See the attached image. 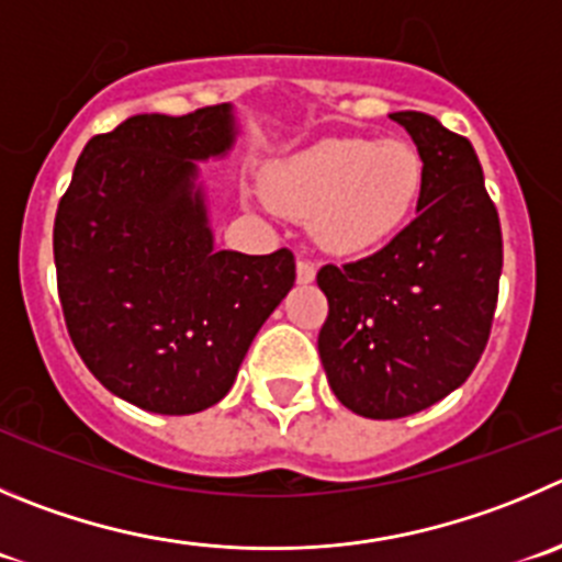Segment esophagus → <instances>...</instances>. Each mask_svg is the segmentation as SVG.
I'll use <instances>...</instances> for the list:
<instances>
[{
	"label": "esophagus",
	"instance_id": "obj_1",
	"mask_svg": "<svg viewBox=\"0 0 562 562\" xmlns=\"http://www.w3.org/2000/svg\"><path fill=\"white\" fill-rule=\"evenodd\" d=\"M314 276H317V265L308 259H297V281L301 284H312Z\"/></svg>",
	"mask_w": 562,
	"mask_h": 562
}]
</instances>
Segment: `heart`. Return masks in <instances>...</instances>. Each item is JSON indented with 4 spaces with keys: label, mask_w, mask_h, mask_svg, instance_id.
<instances>
[{
    "label": "heart",
    "mask_w": 562,
    "mask_h": 562,
    "mask_svg": "<svg viewBox=\"0 0 562 562\" xmlns=\"http://www.w3.org/2000/svg\"><path fill=\"white\" fill-rule=\"evenodd\" d=\"M425 162L408 140L328 137L267 170V195L290 217H312L323 248L358 254L397 234L419 201Z\"/></svg>",
    "instance_id": "b5f03b06"
}]
</instances>
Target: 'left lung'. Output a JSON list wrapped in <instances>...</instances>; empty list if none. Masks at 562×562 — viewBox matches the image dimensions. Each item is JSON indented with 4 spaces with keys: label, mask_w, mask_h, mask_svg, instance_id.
I'll list each match as a JSON object with an SVG mask.
<instances>
[{
    "label": "left lung",
    "mask_w": 562,
    "mask_h": 562,
    "mask_svg": "<svg viewBox=\"0 0 562 562\" xmlns=\"http://www.w3.org/2000/svg\"><path fill=\"white\" fill-rule=\"evenodd\" d=\"M416 143V217L378 254L317 272L319 358L345 408L400 419L456 392L488 341L502 232L472 143L425 112H392Z\"/></svg>",
    "instance_id": "1"
}]
</instances>
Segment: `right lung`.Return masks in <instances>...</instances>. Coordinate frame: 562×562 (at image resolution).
<instances>
[{"mask_svg":"<svg viewBox=\"0 0 562 562\" xmlns=\"http://www.w3.org/2000/svg\"><path fill=\"white\" fill-rule=\"evenodd\" d=\"M232 104L132 115L90 137L55 217L68 336L115 397L165 416L221 403L295 256L215 250L198 162L232 151Z\"/></svg>","mask_w":562,"mask_h":562,"instance_id":"1","label":"right lung"}]
</instances>
